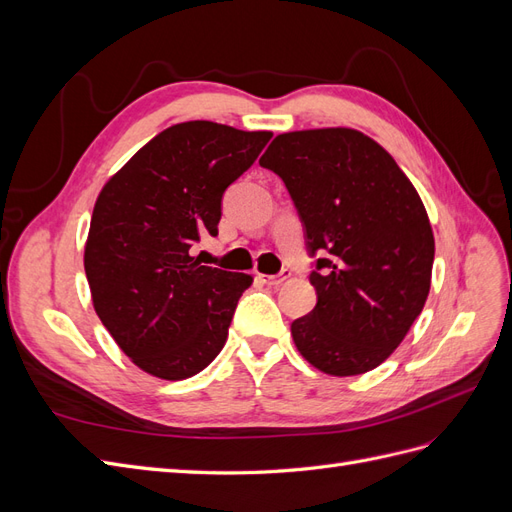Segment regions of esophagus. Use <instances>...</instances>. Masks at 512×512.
<instances>
[{
    "label": "esophagus",
    "instance_id": "esophagus-1",
    "mask_svg": "<svg viewBox=\"0 0 512 512\" xmlns=\"http://www.w3.org/2000/svg\"><path fill=\"white\" fill-rule=\"evenodd\" d=\"M290 277V271L288 269H284L280 275H265V273H258L256 275V280L260 282V284H265V286H280V284H284L286 280Z\"/></svg>",
    "mask_w": 512,
    "mask_h": 512
}]
</instances>
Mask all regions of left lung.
<instances>
[{
    "mask_svg": "<svg viewBox=\"0 0 512 512\" xmlns=\"http://www.w3.org/2000/svg\"><path fill=\"white\" fill-rule=\"evenodd\" d=\"M297 207L318 301L290 324L303 359L331 376H359L404 342L431 286L433 232L404 170L359 130L275 136L260 158Z\"/></svg>",
    "mask_w": 512,
    "mask_h": 512,
    "instance_id": "1",
    "label": "left lung"
}]
</instances>
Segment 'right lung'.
<instances>
[{
	"label": "right lung",
	"instance_id": "obj_1",
	"mask_svg": "<svg viewBox=\"0 0 512 512\" xmlns=\"http://www.w3.org/2000/svg\"><path fill=\"white\" fill-rule=\"evenodd\" d=\"M271 132L213 121L170 126L102 188L85 245L96 314L132 363L162 380L203 371L226 344L252 275L205 267L200 235H218L222 196Z\"/></svg>",
	"mask_w": 512,
	"mask_h": 512
}]
</instances>
